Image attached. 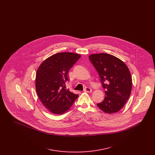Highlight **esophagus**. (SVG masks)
I'll return each mask as SVG.
<instances>
[{"instance_id": "1", "label": "esophagus", "mask_w": 155, "mask_h": 155, "mask_svg": "<svg viewBox=\"0 0 155 155\" xmlns=\"http://www.w3.org/2000/svg\"><path fill=\"white\" fill-rule=\"evenodd\" d=\"M84 91L85 92H87V93H90L92 92V89L89 87H86L84 89Z\"/></svg>"}]
</instances>
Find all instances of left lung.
I'll return each mask as SVG.
<instances>
[{
  "mask_svg": "<svg viewBox=\"0 0 155 155\" xmlns=\"http://www.w3.org/2000/svg\"><path fill=\"white\" fill-rule=\"evenodd\" d=\"M89 59L105 89V97L97 106L108 114L120 110L131 92L132 78L128 68L120 59L107 53L93 54Z\"/></svg>",
  "mask_w": 155,
  "mask_h": 155,
  "instance_id": "obj_1",
  "label": "left lung"
}]
</instances>
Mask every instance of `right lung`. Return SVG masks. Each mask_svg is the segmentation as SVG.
I'll list each match as a JSON object with an SVG mask.
<instances>
[{"mask_svg":"<svg viewBox=\"0 0 155 155\" xmlns=\"http://www.w3.org/2000/svg\"><path fill=\"white\" fill-rule=\"evenodd\" d=\"M81 55L70 52L54 54L38 67L35 88L37 95L45 106L52 113L61 114L73 105L78 95L66 88L68 73Z\"/></svg>","mask_w":155,"mask_h":155,"instance_id":"obj_1","label":"right lung"}]
</instances>
